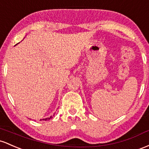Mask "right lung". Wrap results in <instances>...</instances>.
<instances>
[{
    "mask_svg": "<svg viewBox=\"0 0 149 149\" xmlns=\"http://www.w3.org/2000/svg\"><path fill=\"white\" fill-rule=\"evenodd\" d=\"M54 115L55 114H53V115H52V116H51V117H50V118H44V119H41V120H45V121H46V120H51V118H53V117L54 116Z\"/></svg>",
    "mask_w": 149,
    "mask_h": 149,
    "instance_id": "add662e5",
    "label": "right lung"
}]
</instances>
